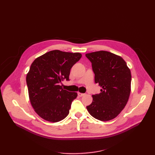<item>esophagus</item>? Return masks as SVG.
<instances>
[{"label":"esophagus","mask_w":155,"mask_h":155,"mask_svg":"<svg viewBox=\"0 0 155 155\" xmlns=\"http://www.w3.org/2000/svg\"><path fill=\"white\" fill-rule=\"evenodd\" d=\"M78 96H79V97H82V96H83L84 95H85V94L81 93V92H78Z\"/></svg>","instance_id":"34e87169"}]
</instances>
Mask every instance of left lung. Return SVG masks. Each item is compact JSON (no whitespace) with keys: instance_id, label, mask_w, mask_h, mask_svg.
<instances>
[{"instance_id":"obj_1","label":"left lung","mask_w":155,"mask_h":155,"mask_svg":"<svg viewBox=\"0 0 155 155\" xmlns=\"http://www.w3.org/2000/svg\"><path fill=\"white\" fill-rule=\"evenodd\" d=\"M92 63L94 81L101 92L92 95V104L87 107L94 118L106 121L115 118L127 103L130 93V70L124 59L107 51L86 54Z\"/></svg>"}]
</instances>
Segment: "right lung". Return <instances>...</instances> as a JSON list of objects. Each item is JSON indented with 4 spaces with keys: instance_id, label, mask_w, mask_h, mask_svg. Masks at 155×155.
<instances>
[{
    "instance_id": "right-lung-1",
    "label": "right lung",
    "mask_w": 155,
    "mask_h": 155,
    "mask_svg": "<svg viewBox=\"0 0 155 155\" xmlns=\"http://www.w3.org/2000/svg\"><path fill=\"white\" fill-rule=\"evenodd\" d=\"M80 53L51 50L36 58L26 76L31 105L41 118L58 122L66 118L77 92H68L59 83L69 80L70 69L81 59Z\"/></svg>"
}]
</instances>
